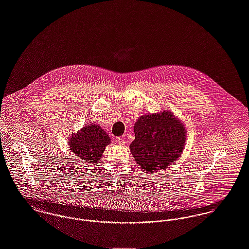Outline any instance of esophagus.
<instances>
[{
    "label": "esophagus",
    "mask_w": 249,
    "mask_h": 249,
    "mask_svg": "<svg viewBox=\"0 0 249 249\" xmlns=\"http://www.w3.org/2000/svg\"><path fill=\"white\" fill-rule=\"evenodd\" d=\"M117 142L119 143V144H121V145H124V144H125V140L124 139V138H117Z\"/></svg>",
    "instance_id": "esophagus-1"
}]
</instances>
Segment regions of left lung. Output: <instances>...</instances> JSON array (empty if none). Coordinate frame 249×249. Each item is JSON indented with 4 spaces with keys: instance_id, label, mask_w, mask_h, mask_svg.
Listing matches in <instances>:
<instances>
[{
    "instance_id": "left-lung-1",
    "label": "left lung",
    "mask_w": 249,
    "mask_h": 249,
    "mask_svg": "<svg viewBox=\"0 0 249 249\" xmlns=\"http://www.w3.org/2000/svg\"><path fill=\"white\" fill-rule=\"evenodd\" d=\"M135 140L130 151L142 171L153 173L181 156L186 131L171 111L141 116L134 124Z\"/></svg>"
}]
</instances>
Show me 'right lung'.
Segmentation results:
<instances>
[{
	"instance_id": "add662e5",
	"label": "right lung",
	"mask_w": 249,
	"mask_h": 249,
	"mask_svg": "<svg viewBox=\"0 0 249 249\" xmlns=\"http://www.w3.org/2000/svg\"><path fill=\"white\" fill-rule=\"evenodd\" d=\"M110 143V138L100 125L89 124L85 125L68 140L70 150L82 162H98L106 147Z\"/></svg>"
}]
</instances>
